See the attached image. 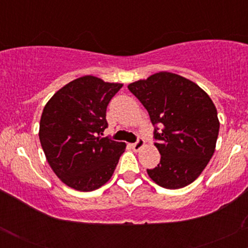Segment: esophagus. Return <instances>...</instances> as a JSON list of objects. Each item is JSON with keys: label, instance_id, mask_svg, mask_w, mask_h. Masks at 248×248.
Instances as JSON below:
<instances>
[{"label": "esophagus", "instance_id": "esophagus-1", "mask_svg": "<svg viewBox=\"0 0 248 248\" xmlns=\"http://www.w3.org/2000/svg\"><path fill=\"white\" fill-rule=\"evenodd\" d=\"M144 146V141H143V139H141V138H139L138 139V141L135 142V143H133L132 144V148L134 150H135V152H139V150L141 149L142 147Z\"/></svg>", "mask_w": 248, "mask_h": 248}]
</instances>
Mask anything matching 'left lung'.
Wrapping results in <instances>:
<instances>
[{"mask_svg":"<svg viewBox=\"0 0 248 248\" xmlns=\"http://www.w3.org/2000/svg\"><path fill=\"white\" fill-rule=\"evenodd\" d=\"M154 126L161 161L147 169L166 189H181L201 175L215 153L219 133L217 109L198 85L175 73L158 72L128 85Z\"/></svg>","mask_w":248,"mask_h":248,"instance_id":"left-lung-1","label":"left lung"}]
</instances>
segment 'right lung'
Instances as JSON below:
<instances>
[{
	"instance_id": "1",
	"label": "right lung",
	"mask_w": 248,
	"mask_h": 248,
	"mask_svg": "<svg viewBox=\"0 0 248 248\" xmlns=\"http://www.w3.org/2000/svg\"><path fill=\"white\" fill-rule=\"evenodd\" d=\"M122 84L85 76L53 94L43 109L39 140L46 160L66 186L93 191L112 177L126 143L101 138L106 110Z\"/></svg>"
}]
</instances>
